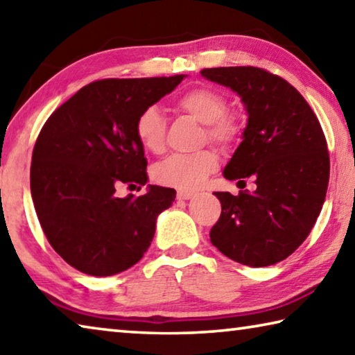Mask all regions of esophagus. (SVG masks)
Instances as JSON below:
<instances>
[{"mask_svg":"<svg viewBox=\"0 0 355 355\" xmlns=\"http://www.w3.org/2000/svg\"><path fill=\"white\" fill-rule=\"evenodd\" d=\"M192 196H194V192L188 191V189H178L177 191V199L178 200H189V199H192Z\"/></svg>","mask_w":355,"mask_h":355,"instance_id":"esophagus-1","label":"esophagus"}]
</instances>
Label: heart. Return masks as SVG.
Here are the masks:
<instances>
[{
    "label": "heart",
    "instance_id": "1",
    "mask_svg": "<svg viewBox=\"0 0 355 355\" xmlns=\"http://www.w3.org/2000/svg\"><path fill=\"white\" fill-rule=\"evenodd\" d=\"M180 111L205 123V137L220 147H228L238 139L239 123L228 114L224 94L213 87L199 86L184 92L177 100ZM135 133L141 146L150 153H161L166 146V119L158 106H148L136 119ZM219 166L213 150L196 153H173L155 166L153 177L158 183L178 189H194Z\"/></svg>",
    "mask_w": 355,
    "mask_h": 355
}]
</instances>
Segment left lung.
Masks as SVG:
<instances>
[{
  "label": "left lung",
  "mask_w": 355,
  "mask_h": 355,
  "mask_svg": "<svg viewBox=\"0 0 355 355\" xmlns=\"http://www.w3.org/2000/svg\"><path fill=\"white\" fill-rule=\"evenodd\" d=\"M230 87L248 112L243 142L224 169L227 180L254 191L214 192L220 218L209 232L214 248L252 268L271 266L305 241L326 199L330 161L320 120L284 78L258 67L203 69Z\"/></svg>",
  "instance_id": "obj_1"
}]
</instances>
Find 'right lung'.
I'll return each mask as SVG.
<instances>
[{"instance_id":"1","label":"right lung","mask_w":355,"mask_h":355,"mask_svg":"<svg viewBox=\"0 0 355 355\" xmlns=\"http://www.w3.org/2000/svg\"><path fill=\"white\" fill-rule=\"evenodd\" d=\"M184 76L94 81L42 128L31 163L34 208L48 243L78 271L95 277L127 271L175 200V189L156 184L139 197H119L116 189L147 183L136 119Z\"/></svg>"}]
</instances>
